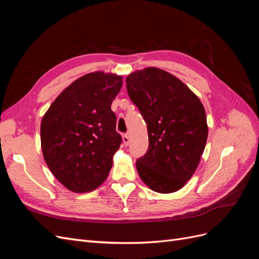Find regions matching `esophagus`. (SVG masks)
I'll return each instance as SVG.
<instances>
[{
  "label": "esophagus",
  "mask_w": 259,
  "mask_h": 259,
  "mask_svg": "<svg viewBox=\"0 0 259 259\" xmlns=\"http://www.w3.org/2000/svg\"><path fill=\"white\" fill-rule=\"evenodd\" d=\"M122 139H123V143H124V145H125V146H128V144H130V137H128V135H127V134L123 135Z\"/></svg>",
  "instance_id": "obj_1"
}]
</instances>
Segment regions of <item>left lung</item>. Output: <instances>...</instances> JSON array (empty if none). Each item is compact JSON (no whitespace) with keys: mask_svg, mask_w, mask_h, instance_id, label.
Wrapping results in <instances>:
<instances>
[{"mask_svg":"<svg viewBox=\"0 0 259 259\" xmlns=\"http://www.w3.org/2000/svg\"><path fill=\"white\" fill-rule=\"evenodd\" d=\"M126 90L148 127V151L136 162L140 178L155 192L178 191L197 170L204 151V107L178 77L155 67L130 73Z\"/></svg>","mask_w":259,"mask_h":259,"instance_id":"1","label":"left lung"}]
</instances>
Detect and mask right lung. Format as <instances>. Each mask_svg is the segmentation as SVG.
Segmentation results:
<instances>
[{"instance_id":"add662e5","label":"right lung","mask_w":259,"mask_h":259,"mask_svg":"<svg viewBox=\"0 0 259 259\" xmlns=\"http://www.w3.org/2000/svg\"><path fill=\"white\" fill-rule=\"evenodd\" d=\"M123 76L95 71L62 91L41 122V148L52 174L75 193L95 190L107 179L122 138L111 110Z\"/></svg>"}]
</instances>
